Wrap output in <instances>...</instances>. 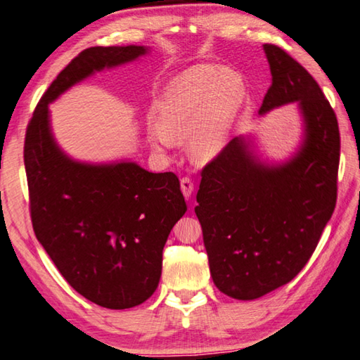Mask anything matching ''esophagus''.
<instances>
[{"instance_id": "esophagus-1", "label": "esophagus", "mask_w": 360, "mask_h": 360, "mask_svg": "<svg viewBox=\"0 0 360 360\" xmlns=\"http://www.w3.org/2000/svg\"><path fill=\"white\" fill-rule=\"evenodd\" d=\"M193 181L191 179V178H182L181 179V191H182V195H184L186 197V200H188L192 197V193H193Z\"/></svg>"}]
</instances>
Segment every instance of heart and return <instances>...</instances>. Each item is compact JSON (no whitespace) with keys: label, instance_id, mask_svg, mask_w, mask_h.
<instances>
[{"label":"heart","instance_id":"heart-1","mask_svg":"<svg viewBox=\"0 0 360 360\" xmlns=\"http://www.w3.org/2000/svg\"><path fill=\"white\" fill-rule=\"evenodd\" d=\"M247 96L238 72L197 64L168 82L155 103V124L148 141L163 151L188 139L191 159L205 165L224 151Z\"/></svg>","mask_w":360,"mask_h":360}]
</instances>
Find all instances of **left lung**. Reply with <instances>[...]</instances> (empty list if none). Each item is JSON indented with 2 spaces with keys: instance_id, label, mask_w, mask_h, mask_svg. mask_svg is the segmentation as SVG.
I'll use <instances>...</instances> for the list:
<instances>
[{
  "instance_id": "obj_1",
  "label": "left lung",
  "mask_w": 360,
  "mask_h": 360,
  "mask_svg": "<svg viewBox=\"0 0 360 360\" xmlns=\"http://www.w3.org/2000/svg\"><path fill=\"white\" fill-rule=\"evenodd\" d=\"M272 84L259 115L296 102L304 136L282 165H266L236 136L201 169L195 214L217 288L252 300L297 276L337 202V116L309 72L277 45L264 44Z\"/></svg>"
}]
</instances>
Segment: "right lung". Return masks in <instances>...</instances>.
Returning a JSON list of instances; mask_svg holds the SVG:
<instances>
[{
    "label": "right lung",
    "mask_w": 360,
    "mask_h": 360,
    "mask_svg": "<svg viewBox=\"0 0 360 360\" xmlns=\"http://www.w3.org/2000/svg\"><path fill=\"white\" fill-rule=\"evenodd\" d=\"M148 53L146 47H91L58 75L32 113L25 136L30 212L39 243L83 297L122 310L153 296L162 252L186 214L174 173H149L135 162L91 165L56 145L49 103L94 72Z\"/></svg>",
    "instance_id": "obj_1"
}]
</instances>
